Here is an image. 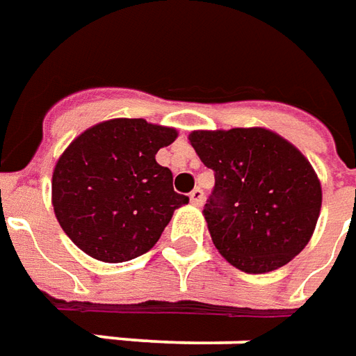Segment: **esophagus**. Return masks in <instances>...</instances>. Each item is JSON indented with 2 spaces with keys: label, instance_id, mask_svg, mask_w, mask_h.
Instances as JSON below:
<instances>
[{
  "label": "esophagus",
  "instance_id": "34e87169",
  "mask_svg": "<svg viewBox=\"0 0 356 356\" xmlns=\"http://www.w3.org/2000/svg\"><path fill=\"white\" fill-rule=\"evenodd\" d=\"M190 199L193 205L201 207L203 205V201H205V193H203V190H201V188H195V190L190 193Z\"/></svg>",
  "mask_w": 356,
  "mask_h": 356
}]
</instances>
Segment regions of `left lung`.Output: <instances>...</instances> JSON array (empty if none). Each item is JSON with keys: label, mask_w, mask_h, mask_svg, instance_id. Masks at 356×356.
I'll return each mask as SVG.
<instances>
[{"label": "left lung", "mask_w": 356, "mask_h": 356, "mask_svg": "<svg viewBox=\"0 0 356 356\" xmlns=\"http://www.w3.org/2000/svg\"><path fill=\"white\" fill-rule=\"evenodd\" d=\"M190 143L214 170L203 216L232 266L264 274L303 251L318 222L322 186L293 143L261 126L193 130Z\"/></svg>", "instance_id": "obj_1"}]
</instances>
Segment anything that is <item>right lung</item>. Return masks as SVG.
<instances>
[{
    "label": "right lung",
    "mask_w": 356,
    "mask_h": 356,
    "mask_svg": "<svg viewBox=\"0 0 356 356\" xmlns=\"http://www.w3.org/2000/svg\"><path fill=\"white\" fill-rule=\"evenodd\" d=\"M176 128L143 118H111L74 138L53 168L51 203L72 243L103 263L147 253L190 199L155 161Z\"/></svg>",
    "instance_id": "1"
}]
</instances>
